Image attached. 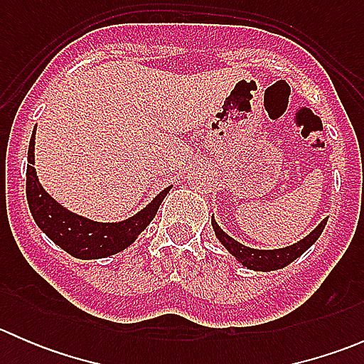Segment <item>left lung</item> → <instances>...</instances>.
<instances>
[{
	"label": "left lung",
	"instance_id": "obj_1",
	"mask_svg": "<svg viewBox=\"0 0 364 364\" xmlns=\"http://www.w3.org/2000/svg\"><path fill=\"white\" fill-rule=\"evenodd\" d=\"M326 223H328V218L324 222L318 223V227L315 230H311L304 240L297 241L296 245L287 248H278V250H255V248H248L245 245L237 243L236 240L229 236V234L223 232L222 229L218 227V223L215 220H211V225L215 229L216 237L220 240V243L227 248L237 260H240L243 266H247L248 269H255V271H274V269H282V267L289 266L292 260H296L297 257L303 255L315 241L321 237L322 230H324Z\"/></svg>",
	"mask_w": 364,
	"mask_h": 364
}]
</instances>
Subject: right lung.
Masks as SVG:
<instances>
[{"mask_svg":"<svg viewBox=\"0 0 364 364\" xmlns=\"http://www.w3.org/2000/svg\"><path fill=\"white\" fill-rule=\"evenodd\" d=\"M33 164H35V134L29 141L28 168H26V197H28L29 211L36 225L58 247L77 259H104L130 247L155 218L161 200L171 190V186L165 188L142 211L124 222H91L82 216L73 215L58 204L38 183Z\"/></svg>","mask_w":364,"mask_h":364,"instance_id":"1","label":"right lung"}]
</instances>
